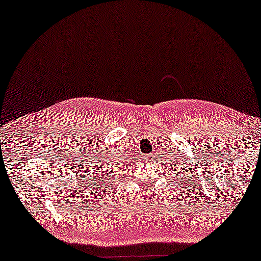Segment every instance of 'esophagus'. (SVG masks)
<instances>
[{"instance_id": "34e87169", "label": "esophagus", "mask_w": 261, "mask_h": 261, "mask_svg": "<svg viewBox=\"0 0 261 261\" xmlns=\"http://www.w3.org/2000/svg\"><path fill=\"white\" fill-rule=\"evenodd\" d=\"M152 156H153L152 154H149V155H148V159H149V160H148V161H150V159H152Z\"/></svg>"}]
</instances>
